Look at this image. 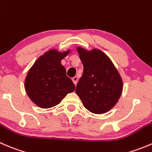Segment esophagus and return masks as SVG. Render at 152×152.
I'll return each mask as SVG.
<instances>
[{
    "label": "esophagus",
    "mask_w": 152,
    "mask_h": 152,
    "mask_svg": "<svg viewBox=\"0 0 152 152\" xmlns=\"http://www.w3.org/2000/svg\"><path fill=\"white\" fill-rule=\"evenodd\" d=\"M72 80H73V83L75 84V85H76V84H77V82H78V77H77V76H74L73 78H72Z\"/></svg>",
    "instance_id": "1"
}]
</instances>
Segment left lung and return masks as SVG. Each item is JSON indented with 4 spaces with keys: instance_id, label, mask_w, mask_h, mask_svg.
I'll return each mask as SVG.
<instances>
[{
    "instance_id": "8db88e82",
    "label": "left lung",
    "mask_w": 152,
    "mask_h": 152,
    "mask_svg": "<svg viewBox=\"0 0 152 152\" xmlns=\"http://www.w3.org/2000/svg\"><path fill=\"white\" fill-rule=\"evenodd\" d=\"M84 71L76 93L85 107L96 114L104 113L118 101L123 82L108 56L99 50L87 51L77 48Z\"/></svg>"
}]
</instances>
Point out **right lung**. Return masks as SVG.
<instances>
[{
	"mask_svg": "<svg viewBox=\"0 0 152 152\" xmlns=\"http://www.w3.org/2000/svg\"><path fill=\"white\" fill-rule=\"evenodd\" d=\"M67 52L50 50L41 56L28 70L25 89L31 100L42 108L59 104L69 93L75 90L73 81L67 76L61 60Z\"/></svg>",
	"mask_w": 152,
	"mask_h": 152,
	"instance_id": "1",
	"label": "right lung"
}]
</instances>
